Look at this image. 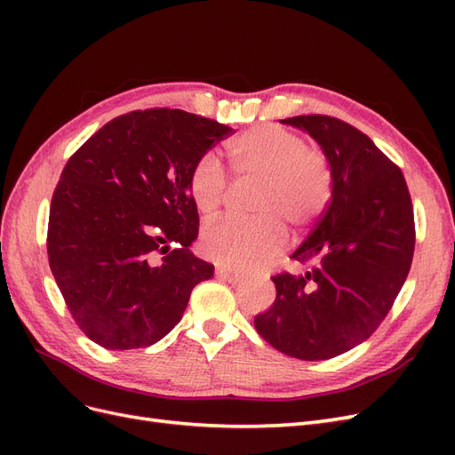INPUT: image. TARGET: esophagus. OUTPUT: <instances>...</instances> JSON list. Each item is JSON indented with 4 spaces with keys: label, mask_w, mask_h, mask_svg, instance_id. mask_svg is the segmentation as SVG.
Returning a JSON list of instances; mask_svg holds the SVG:
<instances>
[{
    "label": "esophagus",
    "mask_w": 455,
    "mask_h": 455,
    "mask_svg": "<svg viewBox=\"0 0 455 455\" xmlns=\"http://www.w3.org/2000/svg\"><path fill=\"white\" fill-rule=\"evenodd\" d=\"M218 275H220V277H222L224 281H228L229 284H237V283H243V279H244L239 271H235V269H229V267H222V269H218Z\"/></svg>",
    "instance_id": "esophagus-1"
}]
</instances>
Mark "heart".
Instances as JSON below:
<instances>
[{"mask_svg": "<svg viewBox=\"0 0 455 455\" xmlns=\"http://www.w3.org/2000/svg\"><path fill=\"white\" fill-rule=\"evenodd\" d=\"M239 182L261 184L254 222H220L201 237L203 252L235 269H256L277 256L286 243L283 226L301 231L324 212L332 178L321 151L306 146L299 134L277 127H252L229 146ZM189 199L204 222L216 220L229 197V184L216 156H203L189 174Z\"/></svg>", "mask_w": 455, "mask_h": 455, "instance_id": "obj_1", "label": "heart"}]
</instances>
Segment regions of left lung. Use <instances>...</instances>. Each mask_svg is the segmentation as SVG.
<instances>
[{
    "label": "left lung",
    "instance_id": "1",
    "mask_svg": "<svg viewBox=\"0 0 455 455\" xmlns=\"http://www.w3.org/2000/svg\"><path fill=\"white\" fill-rule=\"evenodd\" d=\"M330 164L332 197L291 256L304 275L271 277L273 306L254 316L258 334L299 361H326L368 339L393 307L414 256V209L401 169L349 123L296 116Z\"/></svg>",
    "mask_w": 455,
    "mask_h": 455
}]
</instances>
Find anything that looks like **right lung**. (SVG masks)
Listing matches in <instances>:
<instances>
[{
  "label": "right lung",
  "mask_w": 455,
  "mask_h": 455,
  "mask_svg": "<svg viewBox=\"0 0 455 455\" xmlns=\"http://www.w3.org/2000/svg\"><path fill=\"white\" fill-rule=\"evenodd\" d=\"M231 132L184 109L119 116L66 163L49 212L47 254L74 321L112 351L154 346L180 323L214 266L191 254L194 164Z\"/></svg>",
  "instance_id": "1"
}]
</instances>
